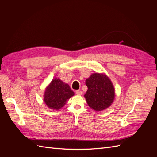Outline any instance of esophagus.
<instances>
[{
	"label": "esophagus",
	"instance_id": "1",
	"mask_svg": "<svg viewBox=\"0 0 157 157\" xmlns=\"http://www.w3.org/2000/svg\"><path fill=\"white\" fill-rule=\"evenodd\" d=\"M76 94H77V95H78V96H81V95H82V92L81 91H80V90H76Z\"/></svg>",
	"mask_w": 157,
	"mask_h": 157
}]
</instances>
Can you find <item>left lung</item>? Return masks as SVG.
<instances>
[{
	"label": "left lung",
	"mask_w": 157,
	"mask_h": 157,
	"mask_svg": "<svg viewBox=\"0 0 157 157\" xmlns=\"http://www.w3.org/2000/svg\"><path fill=\"white\" fill-rule=\"evenodd\" d=\"M88 87L84 98L90 107L101 111L111 106L115 99V88L105 74L93 73L86 80Z\"/></svg>",
	"instance_id": "obj_1"
}]
</instances>
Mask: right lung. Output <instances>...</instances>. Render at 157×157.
Instances as JSON below:
<instances>
[{"instance_id":"right-lung-1","label":"right lung","mask_w":157,"mask_h":157,"mask_svg":"<svg viewBox=\"0 0 157 157\" xmlns=\"http://www.w3.org/2000/svg\"><path fill=\"white\" fill-rule=\"evenodd\" d=\"M74 94L67 84L64 83L59 78H54L46 88L44 101L50 109L59 110Z\"/></svg>"}]
</instances>
